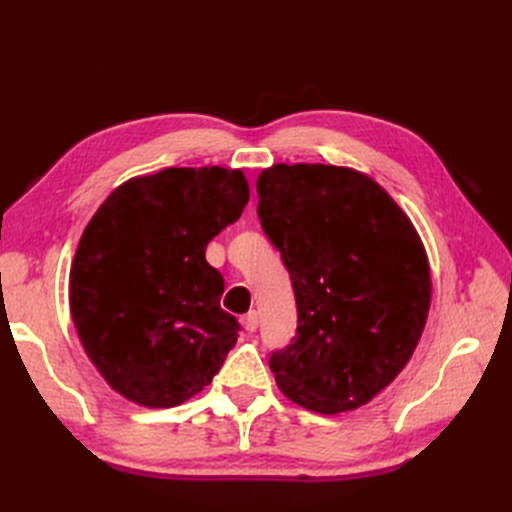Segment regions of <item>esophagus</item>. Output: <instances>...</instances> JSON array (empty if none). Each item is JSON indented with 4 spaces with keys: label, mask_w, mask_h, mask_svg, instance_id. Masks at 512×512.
<instances>
[{
    "label": "esophagus",
    "mask_w": 512,
    "mask_h": 512,
    "mask_svg": "<svg viewBox=\"0 0 512 512\" xmlns=\"http://www.w3.org/2000/svg\"><path fill=\"white\" fill-rule=\"evenodd\" d=\"M241 324H243L245 331L254 333V331L258 329V314H256V312H247V314L241 318Z\"/></svg>",
    "instance_id": "34e87169"
}]
</instances>
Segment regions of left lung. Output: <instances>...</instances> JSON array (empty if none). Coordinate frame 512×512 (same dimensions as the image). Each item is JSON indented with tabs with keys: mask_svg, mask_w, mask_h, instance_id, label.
<instances>
[{
	"mask_svg": "<svg viewBox=\"0 0 512 512\" xmlns=\"http://www.w3.org/2000/svg\"><path fill=\"white\" fill-rule=\"evenodd\" d=\"M256 190L299 314L294 342L271 354L277 386L318 414L365 406L408 365L425 329L421 237L382 185L348 166L273 164Z\"/></svg>",
	"mask_w": 512,
	"mask_h": 512,
	"instance_id": "left-lung-1",
	"label": "left lung"
}]
</instances>
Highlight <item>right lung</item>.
I'll list each match as a JSON object with an SVG mask.
<instances>
[{"label":"right lung","mask_w":512,"mask_h":512,"mask_svg":"<svg viewBox=\"0 0 512 512\" xmlns=\"http://www.w3.org/2000/svg\"><path fill=\"white\" fill-rule=\"evenodd\" d=\"M250 200L239 168H164L123 181L85 226L70 267V314L113 391L145 408L200 393L237 344L207 243Z\"/></svg>","instance_id":"add662e5"}]
</instances>
